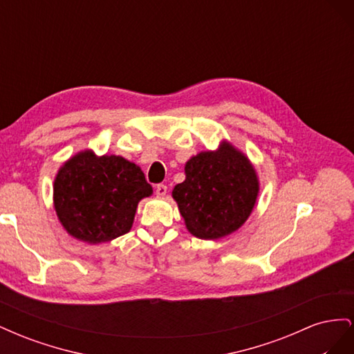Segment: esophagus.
I'll use <instances>...</instances> for the list:
<instances>
[{
	"label": "esophagus",
	"mask_w": 354,
	"mask_h": 354,
	"mask_svg": "<svg viewBox=\"0 0 354 354\" xmlns=\"http://www.w3.org/2000/svg\"><path fill=\"white\" fill-rule=\"evenodd\" d=\"M155 192H156L158 196H165L167 195V186L164 183H159V185H156Z\"/></svg>",
	"instance_id": "1"
}]
</instances>
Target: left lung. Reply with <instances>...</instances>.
I'll return each instance as SVG.
<instances>
[{"instance_id":"1","label":"left lung","mask_w":354,"mask_h":354,"mask_svg":"<svg viewBox=\"0 0 354 354\" xmlns=\"http://www.w3.org/2000/svg\"><path fill=\"white\" fill-rule=\"evenodd\" d=\"M186 180L173 196L187 230L201 239H218L238 230L250 217L259 180L250 160L229 143L202 152L186 164Z\"/></svg>"}]
</instances>
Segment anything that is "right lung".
<instances>
[{"label":"right lung","instance_id":"1","mask_svg":"<svg viewBox=\"0 0 354 354\" xmlns=\"http://www.w3.org/2000/svg\"><path fill=\"white\" fill-rule=\"evenodd\" d=\"M152 195L143 171L122 156L85 151L63 165L55 180V208L63 227L88 243L128 233L137 203Z\"/></svg>","mask_w":354,"mask_h":354}]
</instances>
